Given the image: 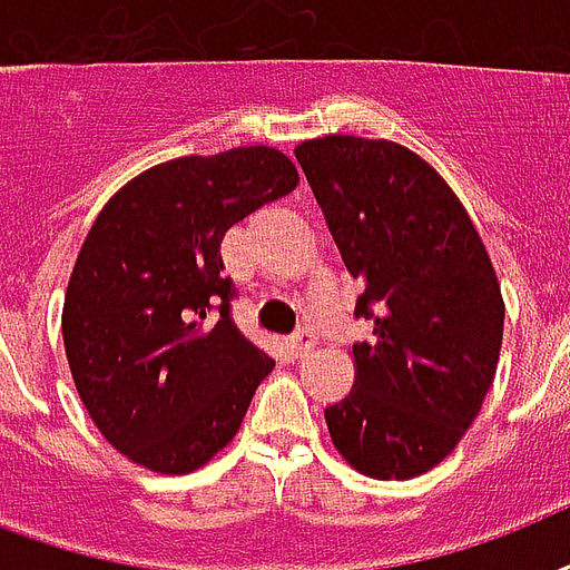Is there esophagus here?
I'll use <instances>...</instances> for the list:
<instances>
[{
	"label": "esophagus",
	"instance_id": "esophagus-1",
	"mask_svg": "<svg viewBox=\"0 0 570 570\" xmlns=\"http://www.w3.org/2000/svg\"><path fill=\"white\" fill-rule=\"evenodd\" d=\"M315 333H312V330H297V333L291 335L288 338V347H291V354L294 356H303V354H308V351H312V347H315Z\"/></svg>",
	"mask_w": 570,
	"mask_h": 570
}]
</instances>
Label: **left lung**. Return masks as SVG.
<instances>
[{
  "instance_id": "left-lung-1",
  "label": "left lung",
  "mask_w": 570,
  "mask_h": 570,
  "mask_svg": "<svg viewBox=\"0 0 570 570\" xmlns=\"http://www.w3.org/2000/svg\"><path fill=\"white\" fill-rule=\"evenodd\" d=\"M347 273L365 285L354 390L324 410L360 473L401 482L443 461L482 410L502 347L500 282L473 219L419 154L390 139L297 145Z\"/></svg>"
}]
</instances>
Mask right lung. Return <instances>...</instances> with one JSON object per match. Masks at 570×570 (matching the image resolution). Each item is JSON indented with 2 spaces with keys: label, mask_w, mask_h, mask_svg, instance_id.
<instances>
[{
  "label": "right lung",
  "mask_w": 570,
  "mask_h": 570,
  "mask_svg": "<svg viewBox=\"0 0 570 570\" xmlns=\"http://www.w3.org/2000/svg\"><path fill=\"white\" fill-rule=\"evenodd\" d=\"M299 184L276 148L178 157L118 189L77 255L61 335L100 434L163 475L232 443L273 360L232 321L225 232Z\"/></svg>",
  "instance_id": "add662e5"
}]
</instances>
